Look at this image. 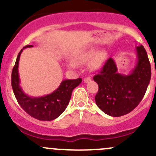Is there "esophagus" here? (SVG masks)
Masks as SVG:
<instances>
[{
    "instance_id": "obj_1",
    "label": "esophagus",
    "mask_w": 156,
    "mask_h": 156,
    "mask_svg": "<svg viewBox=\"0 0 156 156\" xmlns=\"http://www.w3.org/2000/svg\"><path fill=\"white\" fill-rule=\"evenodd\" d=\"M90 81H91V78H90V77H87V78H85L84 79V83H88V82H90Z\"/></svg>"
}]
</instances>
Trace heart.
I'll return each mask as SVG.
<instances>
[{"instance_id": "1", "label": "heart", "mask_w": 156, "mask_h": 156, "mask_svg": "<svg viewBox=\"0 0 156 156\" xmlns=\"http://www.w3.org/2000/svg\"><path fill=\"white\" fill-rule=\"evenodd\" d=\"M92 59L90 62V67L94 70H99L103 67L106 61V56L105 52L99 51L95 48H90L84 50L79 53L77 57V60L81 62H85ZM69 68H75V64L74 62H69Z\"/></svg>"}]
</instances>
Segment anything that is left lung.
I'll list each match as a JSON object with an SVG mask.
<instances>
[{
	"instance_id": "obj_1",
	"label": "left lung",
	"mask_w": 156,
	"mask_h": 156,
	"mask_svg": "<svg viewBox=\"0 0 156 156\" xmlns=\"http://www.w3.org/2000/svg\"><path fill=\"white\" fill-rule=\"evenodd\" d=\"M136 63L128 75L119 73L112 58H109L100 74L94 77L99 86L95 97L99 108L112 117L130 112L146 94L151 78V66L144 46L136 48Z\"/></svg>"
}]
</instances>
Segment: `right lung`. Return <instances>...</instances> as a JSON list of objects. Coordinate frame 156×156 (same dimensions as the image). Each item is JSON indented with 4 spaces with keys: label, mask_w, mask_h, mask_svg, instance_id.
<instances>
[{
    "label": "right lung",
    "mask_w": 156,
    "mask_h": 156,
    "mask_svg": "<svg viewBox=\"0 0 156 156\" xmlns=\"http://www.w3.org/2000/svg\"><path fill=\"white\" fill-rule=\"evenodd\" d=\"M32 47V45H26L23 49ZM23 49H22L17 56L12 72L11 84L14 95L22 108L31 117L41 121L54 120L65 111L69 105L72 90L81 84L82 79L63 80L59 87L51 94L43 97H30L23 91L20 84L19 62Z\"/></svg>",
    "instance_id": "right-lung-1"
}]
</instances>
